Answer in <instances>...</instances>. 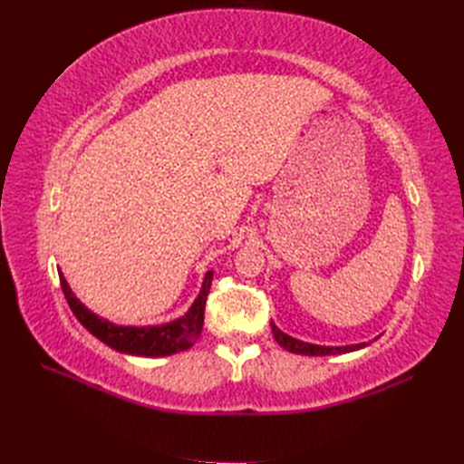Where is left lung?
<instances>
[{"mask_svg": "<svg viewBox=\"0 0 464 464\" xmlns=\"http://www.w3.org/2000/svg\"><path fill=\"white\" fill-rule=\"evenodd\" d=\"M271 329H273V336L275 341L283 346L288 353L294 354H305V356H331V354H344V353H353V350H360L363 346H368L366 343L362 344H350V346H319V344H310L304 343L298 339H292L290 334L280 331L275 323L271 321Z\"/></svg>", "mask_w": 464, "mask_h": 464, "instance_id": "8db88e82", "label": "left lung"}]
</instances>
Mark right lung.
Instances as JSON below:
<instances>
[{
  "mask_svg": "<svg viewBox=\"0 0 464 464\" xmlns=\"http://www.w3.org/2000/svg\"><path fill=\"white\" fill-rule=\"evenodd\" d=\"M60 273V285L65 294V300L72 307L75 317L81 321V325L85 327L89 333H92L96 339H101L108 346L125 354H135V356H170L181 350H188L195 341L199 339L201 329H203V319H205V304L210 290V280H213V271H208L203 280V288L199 296L195 298L189 312L176 321L164 323V325H154V327H121L114 325L102 317L92 314L89 307L82 305L75 294L65 283V278Z\"/></svg>",
  "mask_w": 464,
  "mask_h": 464,
  "instance_id": "add662e5",
  "label": "right lung"
}]
</instances>
